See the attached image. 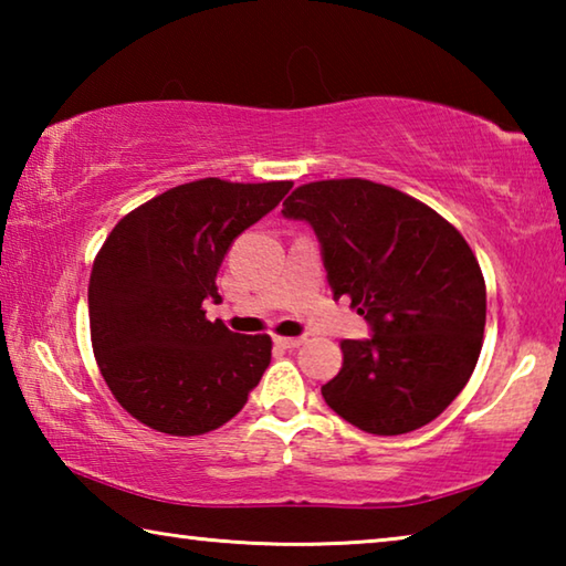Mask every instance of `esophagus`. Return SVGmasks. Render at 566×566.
I'll list each match as a JSON object with an SVG mask.
<instances>
[{"instance_id":"esophagus-1","label":"esophagus","mask_w":566,"mask_h":566,"mask_svg":"<svg viewBox=\"0 0 566 566\" xmlns=\"http://www.w3.org/2000/svg\"><path fill=\"white\" fill-rule=\"evenodd\" d=\"M274 344L282 349H296V347H302L304 339L302 337H274Z\"/></svg>"}]
</instances>
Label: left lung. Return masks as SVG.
<instances>
[{
  "label": "left lung",
  "instance_id": "left-lung-1",
  "mask_svg": "<svg viewBox=\"0 0 566 566\" xmlns=\"http://www.w3.org/2000/svg\"><path fill=\"white\" fill-rule=\"evenodd\" d=\"M282 214L314 229L334 300L349 296L371 332L342 342L324 401L369 434H407L437 419L472 377L484 337V276L464 237L415 197L369 179L296 187Z\"/></svg>",
  "mask_w": 566,
  "mask_h": 566
}]
</instances>
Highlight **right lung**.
I'll return each instance as SVG.
<instances>
[{
  "mask_svg": "<svg viewBox=\"0 0 566 566\" xmlns=\"http://www.w3.org/2000/svg\"><path fill=\"white\" fill-rule=\"evenodd\" d=\"M292 181H189L112 229L90 276V329L114 399L157 432H212L247 405L270 367L266 334L205 317L234 239L282 202Z\"/></svg>",
  "mask_w": 566,
  "mask_h": 566,
  "instance_id": "1",
  "label": "right lung"
}]
</instances>
